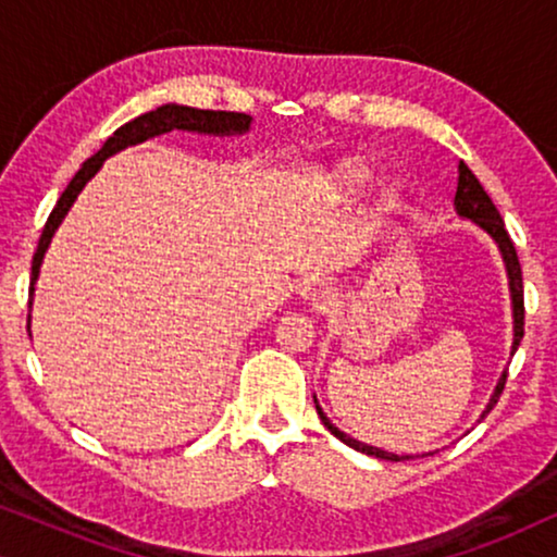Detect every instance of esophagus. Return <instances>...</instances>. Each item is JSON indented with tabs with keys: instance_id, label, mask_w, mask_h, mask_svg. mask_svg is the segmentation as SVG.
<instances>
[{
	"instance_id": "esophagus-1",
	"label": "esophagus",
	"mask_w": 557,
	"mask_h": 557,
	"mask_svg": "<svg viewBox=\"0 0 557 557\" xmlns=\"http://www.w3.org/2000/svg\"><path fill=\"white\" fill-rule=\"evenodd\" d=\"M304 299H309L319 309H326L332 304L334 294H332L330 286L322 284V281H314V284H309L307 288H304Z\"/></svg>"
}]
</instances>
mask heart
<instances>
[{
	"instance_id": "obj_1",
	"label": "heart",
	"mask_w": 557,
	"mask_h": 557,
	"mask_svg": "<svg viewBox=\"0 0 557 557\" xmlns=\"http://www.w3.org/2000/svg\"><path fill=\"white\" fill-rule=\"evenodd\" d=\"M368 180H370V172L368 170H349L347 172V182L352 187H362Z\"/></svg>"
}]
</instances>
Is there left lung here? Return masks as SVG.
Wrapping results in <instances>:
<instances>
[{
	"instance_id": "8db88e82",
	"label": "left lung",
	"mask_w": 557,
	"mask_h": 557,
	"mask_svg": "<svg viewBox=\"0 0 557 557\" xmlns=\"http://www.w3.org/2000/svg\"><path fill=\"white\" fill-rule=\"evenodd\" d=\"M454 205H456V212H459L461 218H469L474 220L479 227H484L486 233L492 235L494 240H497V246L502 250V258H505V265H507V276H509V292H512V311H515V342H512V352H517V347H520V339L524 337V288H522V265H520V258H517V250H515V243L509 238L507 227H505V220H502L499 210L494 208L492 197L484 193V187L479 185V180L474 177V172L469 170L467 164L459 162V187H456V197H454ZM505 383H507V372L502 375V380L494 387V395L490 400V406L482 413V418L490 413V410L497 406L502 391H505ZM317 403V398H314ZM317 413L322 418L324 429L332 431V436H337L342 444H347L349 448H355V451H362L368 456H375V459H383V461H403V459H410V456H398V454H387L383 448H375V446H368V444H360V441L349 438L342 433L337 425H334L330 418L324 416V410L319 408L317 403Z\"/></svg>"
}]
</instances>
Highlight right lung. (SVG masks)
Wrapping results in <instances>:
<instances>
[{"label":"right lung","instance_id":"1","mask_svg":"<svg viewBox=\"0 0 557 557\" xmlns=\"http://www.w3.org/2000/svg\"><path fill=\"white\" fill-rule=\"evenodd\" d=\"M248 126H250V116H246V113L202 111V109H189V106L166 103V106H159L157 111L141 113V116H136L128 121V124L116 128L113 136H109V141H106L94 157L83 162L81 170L75 172V177L71 180V185L65 187V193L60 195L58 205L52 208L48 223H45V227H42L40 243H37V250L33 256V281H29V296H33V292H35L37 273H40L42 256L50 246L52 233H55L58 225L63 223L65 212L71 210L73 200L78 197L81 189L86 187V182L94 177L98 170H101L106 157L116 154L119 149L132 147V144L147 141V139H151V136L172 132V128H185V132H200V134H243V132H248ZM27 332H29V317H27Z\"/></svg>","mask_w":557,"mask_h":557}]
</instances>
